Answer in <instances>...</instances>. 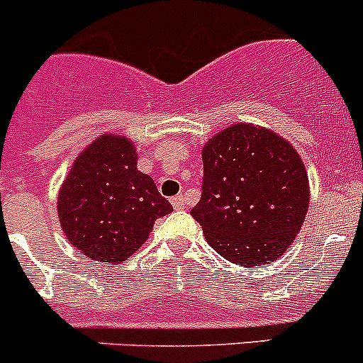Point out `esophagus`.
<instances>
[{"label":"esophagus","mask_w":363,"mask_h":363,"mask_svg":"<svg viewBox=\"0 0 363 363\" xmlns=\"http://www.w3.org/2000/svg\"><path fill=\"white\" fill-rule=\"evenodd\" d=\"M170 202H172V205H174L175 211H181V208H184V205H186V202H184V196H182V195L172 196Z\"/></svg>","instance_id":"esophagus-1"}]
</instances>
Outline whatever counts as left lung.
Wrapping results in <instances>:
<instances>
[{"instance_id":"left-lung-1","label":"left lung","mask_w":363,"mask_h":363,"mask_svg":"<svg viewBox=\"0 0 363 363\" xmlns=\"http://www.w3.org/2000/svg\"><path fill=\"white\" fill-rule=\"evenodd\" d=\"M202 196L191 216L223 258L267 265L295 240L309 207L303 163L286 140L235 124L203 147Z\"/></svg>"}]
</instances>
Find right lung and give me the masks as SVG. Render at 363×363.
<instances>
[{
  "label": "right lung",
  "mask_w": 363,
  "mask_h": 363,
  "mask_svg": "<svg viewBox=\"0 0 363 363\" xmlns=\"http://www.w3.org/2000/svg\"><path fill=\"white\" fill-rule=\"evenodd\" d=\"M69 244L94 262L121 263L140 250L170 202L155 181L137 170L130 140L105 135L73 164L57 200Z\"/></svg>",
  "instance_id": "add662e5"
}]
</instances>
